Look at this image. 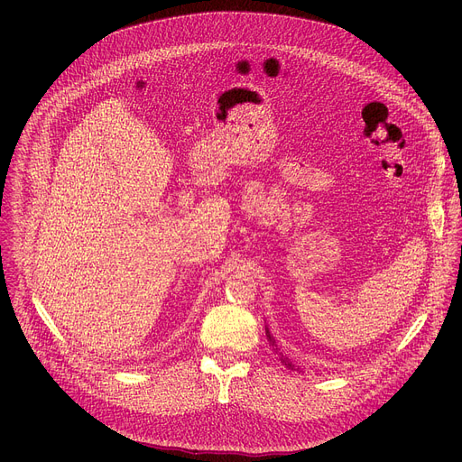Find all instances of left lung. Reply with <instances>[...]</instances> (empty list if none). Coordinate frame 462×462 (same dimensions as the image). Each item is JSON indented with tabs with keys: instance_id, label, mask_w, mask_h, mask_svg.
Here are the masks:
<instances>
[{
	"instance_id": "left-lung-1",
	"label": "left lung",
	"mask_w": 462,
	"mask_h": 462,
	"mask_svg": "<svg viewBox=\"0 0 462 462\" xmlns=\"http://www.w3.org/2000/svg\"><path fill=\"white\" fill-rule=\"evenodd\" d=\"M268 338H270L272 346H277V345H275V338L270 335V331H268ZM275 350H279V348H275ZM282 363H284V365H288V369H292V371H298V369H300V365H296V363H292V361H290L288 357H284V359H282Z\"/></svg>"
}]
</instances>
